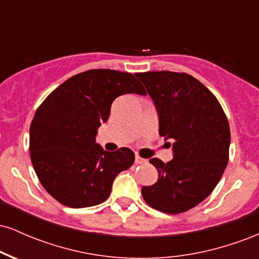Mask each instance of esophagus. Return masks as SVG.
<instances>
[{"label":"esophagus","mask_w":259,"mask_h":259,"mask_svg":"<svg viewBox=\"0 0 259 259\" xmlns=\"http://www.w3.org/2000/svg\"><path fill=\"white\" fill-rule=\"evenodd\" d=\"M135 163H136V164H147L148 159L142 158V157H140L139 154H136V156H135Z\"/></svg>","instance_id":"34e87169"}]
</instances>
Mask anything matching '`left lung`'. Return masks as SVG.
<instances>
[{
	"label": "left lung",
	"instance_id": "1",
	"mask_svg": "<svg viewBox=\"0 0 259 259\" xmlns=\"http://www.w3.org/2000/svg\"><path fill=\"white\" fill-rule=\"evenodd\" d=\"M135 75L156 106L159 135L174 141L170 162L150 159L158 180L142 187V197L154 209L179 214L207 198L227 168V115L214 95L189 74L162 70Z\"/></svg>",
	"mask_w": 259,
	"mask_h": 259
}]
</instances>
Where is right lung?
<instances>
[{"label": "right lung", "instance_id": "obj_1", "mask_svg": "<svg viewBox=\"0 0 259 259\" xmlns=\"http://www.w3.org/2000/svg\"><path fill=\"white\" fill-rule=\"evenodd\" d=\"M125 94L146 91L130 73L86 70L59 85L35 112L29 146L32 167L59 203L72 208L102 203L115 177L133 165L130 148L108 152L96 144L112 102Z\"/></svg>", "mask_w": 259, "mask_h": 259}]
</instances>
